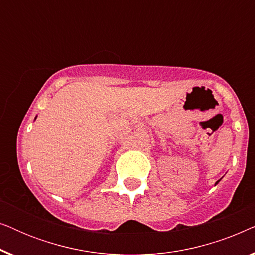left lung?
Listing matches in <instances>:
<instances>
[{"label": "left lung", "instance_id": "left-lung-1", "mask_svg": "<svg viewBox=\"0 0 255 255\" xmlns=\"http://www.w3.org/2000/svg\"><path fill=\"white\" fill-rule=\"evenodd\" d=\"M218 182H219V180H218V181H217V182H216V184H217V183H218Z\"/></svg>", "mask_w": 255, "mask_h": 255}]
</instances>
